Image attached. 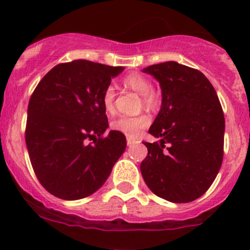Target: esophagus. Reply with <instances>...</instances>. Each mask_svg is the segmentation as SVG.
Returning <instances> with one entry per match:
<instances>
[{
    "mask_svg": "<svg viewBox=\"0 0 250 250\" xmlns=\"http://www.w3.org/2000/svg\"><path fill=\"white\" fill-rule=\"evenodd\" d=\"M136 144V140L135 139H132V138H127V145L129 147H132L133 145H135Z\"/></svg>",
    "mask_w": 250,
    "mask_h": 250,
    "instance_id": "esophagus-1",
    "label": "esophagus"
}]
</instances>
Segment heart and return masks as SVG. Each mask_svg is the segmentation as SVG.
I'll use <instances>...</instances> for the list:
<instances>
[{
	"mask_svg": "<svg viewBox=\"0 0 250 250\" xmlns=\"http://www.w3.org/2000/svg\"><path fill=\"white\" fill-rule=\"evenodd\" d=\"M123 85L125 87L141 94L143 104L148 109H153L159 102V94L152 88V83L148 78L141 73H132L123 79ZM115 98L116 92L112 86H106L102 94V105L107 114H112L115 110ZM149 120L148 115L140 114L136 116H120L114 120L110 125L112 130L122 133L129 138H138L145 128L148 127Z\"/></svg>",
	"mask_w": 250,
	"mask_h": 250,
	"instance_id": "heart-1",
	"label": "heart"
}]
</instances>
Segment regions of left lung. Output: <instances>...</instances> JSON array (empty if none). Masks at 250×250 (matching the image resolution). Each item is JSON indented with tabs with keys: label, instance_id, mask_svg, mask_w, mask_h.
<instances>
[{
	"label": "left lung",
	"instance_id": "1",
	"mask_svg": "<svg viewBox=\"0 0 250 250\" xmlns=\"http://www.w3.org/2000/svg\"><path fill=\"white\" fill-rule=\"evenodd\" d=\"M159 81L162 107L148 133L159 143L148 149L140 170L157 196L183 204L211 187L224 154L225 120L219 98L198 69L169 61L144 69Z\"/></svg>",
	"mask_w": 250,
	"mask_h": 250
}]
</instances>
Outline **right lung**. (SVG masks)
I'll list each match as a JSON object with an SVG mask.
<instances>
[{
    "label": "right lung",
    "mask_w": 250,
    "mask_h": 250,
    "mask_svg": "<svg viewBox=\"0 0 250 250\" xmlns=\"http://www.w3.org/2000/svg\"><path fill=\"white\" fill-rule=\"evenodd\" d=\"M122 70L74 60L55 65L33 91L26 146L37 178L52 195L79 200L93 194L125 152L122 133L103 135L109 123L102 105L105 87Z\"/></svg>",
    "instance_id": "add662e5"
}]
</instances>
